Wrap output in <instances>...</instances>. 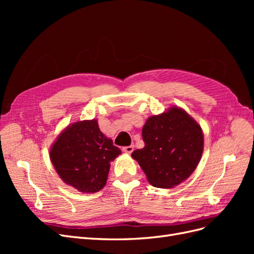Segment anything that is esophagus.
I'll return each mask as SVG.
<instances>
[{"mask_svg": "<svg viewBox=\"0 0 254 254\" xmlns=\"http://www.w3.org/2000/svg\"><path fill=\"white\" fill-rule=\"evenodd\" d=\"M123 151L126 152V153H131L133 151V146L132 145L125 146V147H123Z\"/></svg>", "mask_w": 254, "mask_h": 254, "instance_id": "esophagus-1", "label": "esophagus"}]
</instances>
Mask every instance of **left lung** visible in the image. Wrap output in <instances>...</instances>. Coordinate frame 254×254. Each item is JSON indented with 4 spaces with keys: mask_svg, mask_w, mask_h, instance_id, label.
I'll list each match as a JSON object with an SVG mask.
<instances>
[{
    "mask_svg": "<svg viewBox=\"0 0 254 254\" xmlns=\"http://www.w3.org/2000/svg\"><path fill=\"white\" fill-rule=\"evenodd\" d=\"M145 146L131 157L151 186L171 189L179 186L194 173L203 152L200 125L177 106L153 115L142 129Z\"/></svg>",
    "mask_w": 254,
    "mask_h": 254,
    "instance_id": "left-lung-1",
    "label": "left lung"
}]
</instances>
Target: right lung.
<instances>
[{"label":"right lung","instance_id":"1","mask_svg":"<svg viewBox=\"0 0 254 254\" xmlns=\"http://www.w3.org/2000/svg\"><path fill=\"white\" fill-rule=\"evenodd\" d=\"M96 120L68 125L53 143L50 158L59 177L81 193H96L107 182L110 162L121 155Z\"/></svg>","mask_w":254,"mask_h":254}]
</instances>
